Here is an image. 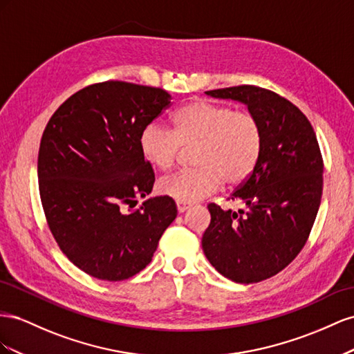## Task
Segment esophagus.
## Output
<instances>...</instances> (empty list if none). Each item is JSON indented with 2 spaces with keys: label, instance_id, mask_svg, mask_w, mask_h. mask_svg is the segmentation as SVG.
I'll return each mask as SVG.
<instances>
[{
  "label": "esophagus",
  "instance_id": "1",
  "mask_svg": "<svg viewBox=\"0 0 354 354\" xmlns=\"http://www.w3.org/2000/svg\"><path fill=\"white\" fill-rule=\"evenodd\" d=\"M176 207H178L179 214H184V212H187L191 206L187 205V203H180V201H176Z\"/></svg>",
  "mask_w": 354,
  "mask_h": 354
}]
</instances>
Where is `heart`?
Masks as SVG:
<instances>
[{"label":"heart","mask_w":354,"mask_h":354,"mask_svg":"<svg viewBox=\"0 0 354 354\" xmlns=\"http://www.w3.org/2000/svg\"><path fill=\"white\" fill-rule=\"evenodd\" d=\"M197 145L193 170H183L158 183V193L180 203L207 197L224 183L243 184L254 171L262 147L255 115L206 100L191 102L171 115V130L149 123L139 135V149L154 169L175 165L180 147Z\"/></svg>","instance_id":"heart-1"}]
</instances>
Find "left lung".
Masks as SVG:
<instances>
[{
  "mask_svg": "<svg viewBox=\"0 0 354 354\" xmlns=\"http://www.w3.org/2000/svg\"><path fill=\"white\" fill-rule=\"evenodd\" d=\"M206 95L245 104L262 132L258 163L227 200L248 210L209 205L201 246L222 276L257 283L277 274L304 248L320 206L323 161L317 138L301 111L270 90L237 86Z\"/></svg>",
  "mask_w": 354,
  "mask_h": 354,
  "instance_id": "obj_1",
  "label": "left lung"
}]
</instances>
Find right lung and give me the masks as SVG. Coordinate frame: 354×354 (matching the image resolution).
I'll return each instance as SVG.
<instances>
[{
	"instance_id": "right-lung-1",
	"label": "right lung",
	"mask_w": 354,
	"mask_h": 354,
	"mask_svg": "<svg viewBox=\"0 0 354 354\" xmlns=\"http://www.w3.org/2000/svg\"><path fill=\"white\" fill-rule=\"evenodd\" d=\"M170 99L163 88L99 83L66 99L44 130L38 154L44 214L59 248L88 276H135L176 218L166 196L123 210L153 191L154 171L140 154L139 135Z\"/></svg>"
}]
</instances>
